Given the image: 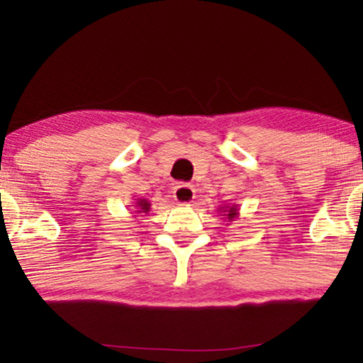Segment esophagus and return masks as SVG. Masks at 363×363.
<instances>
[{"instance_id": "34e87169", "label": "esophagus", "mask_w": 363, "mask_h": 363, "mask_svg": "<svg viewBox=\"0 0 363 363\" xmlns=\"http://www.w3.org/2000/svg\"><path fill=\"white\" fill-rule=\"evenodd\" d=\"M174 199L179 205H189L194 199V187L189 184H179L174 187Z\"/></svg>"}]
</instances>
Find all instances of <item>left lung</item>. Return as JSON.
<instances>
[{
	"label": "left lung",
	"instance_id": "8db88e82",
	"mask_svg": "<svg viewBox=\"0 0 363 363\" xmlns=\"http://www.w3.org/2000/svg\"><path fill=\"white\" fill-rule=\"evenodd\" d=\"M220 211H222L223 216L228 220V222H234L237 216H239V206L237 205H232V206L227 205V206L220 208Z\"/></svg>",
	"mask_w": 363,
	"mask_h": 363
}]
</instances>
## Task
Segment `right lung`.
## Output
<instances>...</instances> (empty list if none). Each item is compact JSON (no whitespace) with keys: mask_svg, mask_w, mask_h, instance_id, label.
I'll use <instances>...</instances> for the list:
<instances>
[{"mask_svg":"<svg viewBox=\"0 0 363 363\" xmlns=\"http://www.w3.org/2000/svg\"><path fill=\"white\" fill-rule=\"evenodd\" d=\"M135 208H136V210H135L136 213H148V211H150V201H148V199L141 198V199H138V201H136Z\"/></svg>","mask_w":363,"mask_h":363,"instance_id":"right-lung-1","label":"right lung"}]
</instances>
